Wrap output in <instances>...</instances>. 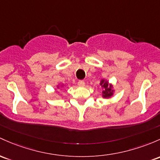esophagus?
<instances>
[{
  "mask_svg": "<svg viewBox=\"0 0 160 160\" xmlns=\"http://www.w3.org/2000/svg\"><path fill=\"white\" fill-rule=\"evenodd\" d=\"M78 85L80 86V87H83V86L85 85V82H84L83 80H80V81L78 82Z\"/></svg>",
  "mask_w": 160,
  "mask_h": 160,
  "instance_id": "esophagus-1",
  "label": "esophagus"
}]
</instances>
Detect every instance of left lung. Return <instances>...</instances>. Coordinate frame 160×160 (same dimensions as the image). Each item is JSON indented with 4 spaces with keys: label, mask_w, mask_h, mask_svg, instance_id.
I'll return each mask as SVG.
<instances>
[{
    "label": "left lung",
    "mask_w": 160,
    "mask_h": 160,
    "mask_svg": "<svg viewBox=\"0 0 160 160\" xmlns=\"http://www.w3.org/2000/svg\"><path fill=\"white\" fill-rule=\"evenodd\" d=\"M100 85L102 86L103 87V97L105 98H108L110 96H112V92H113V90L112 89V86H108V82H105V80H102L101 83H100Z\"/></svg>",
    "instance_id": "left-lung-1"
}]
</instances>
